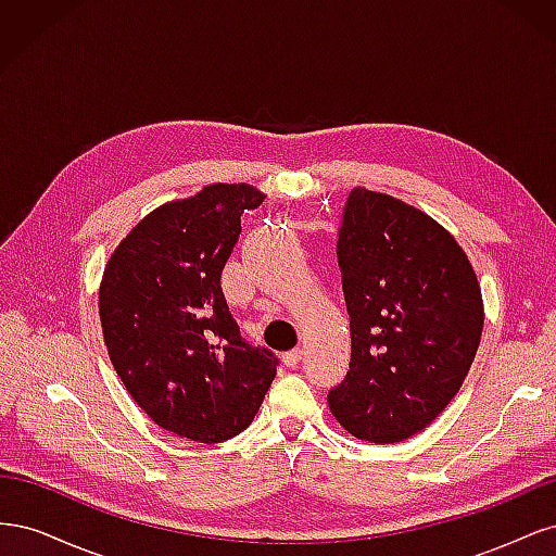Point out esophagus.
Masks as SVG:
<instances>
[{"mask_svg": "<svg viewBox=\"0 0 556 556\" xmlns=\"http://www.w3.org/2000/svg\"><path fill=\"white\" fill-rule=\"evenodd\" d=\"M301 359H304V350H301V348H294V350H290V352H285V355H282V364L285 366H296Z\"/></svg>", "mask_w": 556, "mask_h": 556, "instance_id": "1", "label": "esophagus"}]
</instances>
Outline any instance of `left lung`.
Returning <instances> with one entry per match:
<instances>
[{
    "mask_svg": "<svg viewBox=\"0 0 556 556\" xmlns=\"http://www.w3.org/2000/svg\"><path fill=\"white\" fill-rule=\"evenodd\" d=\"M339 264L352 352L329 408L359 441H406L445 410L476 359L473 264L431 215L366 188L348 197Z\"/></svg>",
    "mask_w": 556,
    "mask_h": 556,
    "instance_id": "1",
    "label": "left lung"
}]
</instances>
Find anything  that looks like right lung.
I'll use <instances>...</instances> for the list:
<instances>
[{"mask_svg": "<svg viewBox=\"0 0 556 556\" xmlns=\"http://www.w3.org/2000/svg\"><path fill=\"white\" fill-rule=\"evenodd\" d=\"M266 194L213 182L150 211L117 243L99 282V317L115 374L166 431L223 443L255 419L278 359L241 341L220 276L241 213Z\"/></svg>", "mask_w": 556, "mask_h": 556, "instance_id": "1", "label": "right lung"}]
</instances>
